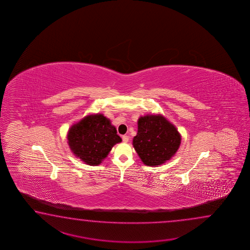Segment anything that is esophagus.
<instances>
[{
  "mask_svg": "<svg viewBox=\"0 0 250 250\" xmlns=\"http://www.w3.org/2000/svg\"><path fill=\"white\" fill-rule=\"evenodd\" d=\"M128 137L127 136H126V135H124V136H123V142H125V143H127V141H128Z\"/></svg>",
  "mask_w": 250,
  "mask_h": 250,
  "instance_id": "34e87169",
  "label": "esophagus"
}]
</instances>
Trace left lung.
<instances>
[{"label": "left lung", "mask_w": 250, "mask_h": 250, "mask_svg": "<svg viewBox=\"0 0 250 250\" xmlns=\"http://www.w3.org/2000/svg\"><path fill=\"white\" fill-rule=\"evenodd\" d=\"M133 146L144 164L163 165L175 154L181 145V135L171 123L161 115L140 117Z\"/></svg>", "instance_id": "8db88e82"}]
</instances>
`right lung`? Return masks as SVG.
Segmentation results:
<instances>
[{"instance_id": "1", "label": "right lung", "mask_w": 250, "mask_h": 250, "mask_svg": "<svg viewBox=\"0 0 250 250\" xmlns=\"http://www.w3.org/2000/svg\"><path fill=\"white\" fill-rule=\"evenodd\" d=\"M68 140L73 154L89 165H100L112 146L122 142L115 127L103 114L86 116L73 125Z\"/></svg>"}]
</instances>
